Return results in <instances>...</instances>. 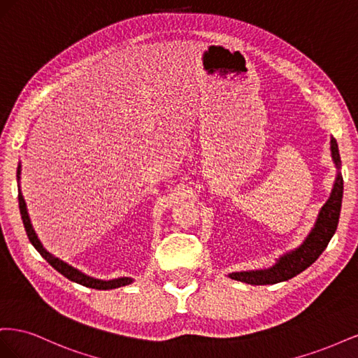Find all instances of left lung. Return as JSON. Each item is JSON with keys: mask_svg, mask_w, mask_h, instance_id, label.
Segmentation results:
<instances>
[{"mask_svg": "<svg viewBox=\"0 0 358 358\" xmlns=\"http://www.w3.org/2000/svg\"><path fill=\"white\" fill-rule=\"evenodd\" d=\"M330 150L331 159L336 166V178L333 182V188L330 197L322 204L318 212L317 221L313 224L312 230L296 249L285 252L276 258L273 266L259 270H243V272L229 273V278L249 285H272L278 282H284L291 278L297 276L303 270H306L312 263L317 262V258L322 254L331 241L333 234L338 229L339 215L342 208L343 197V179L341 175V155L339 148L336 143V138L330 137Z\"/></svg>", "mask_w": 358, "mask_h": 358, "instance_id": "left-lung-1", "label": "left lung"}]
</instances>
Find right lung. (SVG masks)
I'll return each instance as SVG.
<instances>
[{
    "instance_id": "add662e5",
    "label": "right lung",
    "mask_w": 358,
    "mask_h": 358,
    "mask_svg": "<svg viewBox=\"0 0 358 358\" xmlns=\"http://www.w3.org/2000/svg\"><path fill=\"white\" fill-rule=\"evenodd\" d=\"M20 170H22V166H17V173H16V178H17V199H19V210H20V216H22V222L25 227V231L29 242L32 243L37 251L40 252V255L46 259V262L55 268L61 275L66 276L67 279L73 280L76 284H80L83 287H88V288H94V289H113V288H119V287H125L134 282L133 278H127V276H121V278H115V279H99V278H92L90 275H86L83 272H80L79 268L73 267L71 264L62 262L61 258L55 257L53 254H50L48 249L43 246V243L40 242L38 236L34 230V227L31 224L29 220V215H28V209H27V203L25 199L22 196V191H20Z\"/></svg>"
}]
</instances>
